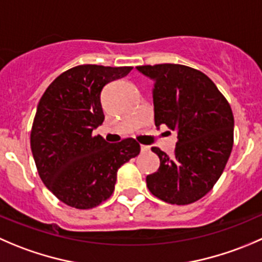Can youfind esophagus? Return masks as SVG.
<instances>
[{"mask_svg":"<svg viewBox=\"0 0 262 262\" xmlns=\"http://www.w3.org/2000/svg\"><path fill=\"white\" fill-rule=\"evenodd\" d=\"M141 151L143 152V154H146V152L149 151V147L148 146H144V144H141Z\"/></svg>","mask_w":262,"mask_h":262,"instance_id":"1","label":"esophagus"}]
</instances>
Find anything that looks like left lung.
Returning <instances> with one entry per match:
<instances>
[{"mask_svg": "<svg viewBox=\"0 0 262 262\" xmlns=\"http://www.w3.org/2000/svg\"><path fill=\"white\" fill-rule=\"evenodd\" d=\"M154 80L155 125L178 132L172 156L157 147L160 167L147 175L149 192L171 205L199 201L224 171L233 148L234 118L207 75L178 63L137 67Z\"/></svg>", "mask_w": 262, "mask_h": 262, "instance_id": "left-lung-1", "label": "left lung"}]
</instances>
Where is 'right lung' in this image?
I'll use <instances>...</instances> for the list:
<instances>
[{
    "label": "right lung",
    "mask_w": 262,
    "mask_h": 262,
    "mask_svg": "<svg viewBox=\"0 0 262 262\" xmlns=\"http://www.w3.org/2000/svg\"><path fill=\"white\" fill-rule=\"evenodd\" d=\"M132 69L79 65L58 75L40 97L30 148L42 182L68 206L88 210L110 199L119 167L139 155L136 139L108 143L92 134L105 120L102 88Z\"/></svg>",
    "instance_id": "right-lung-1"
}]
</instances>
